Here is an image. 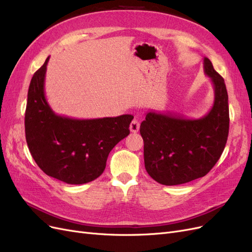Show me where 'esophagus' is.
<instances>
[{"label": "esophagus", "mask_w": 252, "mask_h": 252, "mask_svg": "<svg viewBox=\"0 0 252 252\" xmlns=\"http://www.w3.org/2000/svg\"><path fill=\"white\" fill-rule=\"evenodd\" d=\"M129 129H130L131 132H134V133L138 132L140 129V122L136 119H133L130 123V126H129Z\"/></svg>", "instance_id": "esophagus-1"}]
</instances>
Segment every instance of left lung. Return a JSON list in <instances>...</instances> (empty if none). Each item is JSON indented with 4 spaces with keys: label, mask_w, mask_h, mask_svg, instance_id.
I'll use <instances>...</instances> for the list:
<instances>
[{
    "label": "left lung",
    "mask_w": 252,
    "mask_h": 252,
    "mask_svg": "<svg viewBox=\"0 0 252 252\" xmlns=\"http://www.w3.org/2000/svg\"><path fill=\"white\" fill-rule=\"evenodd\" d=\"M204 72L215 88L212 108L201 119L148 111L140 132L144 162L159 184H185L207 174L222 156L229 132V107L224 79L204 58Z\"/></svg>",
    "instance_id": "obj_1"
}]
</instances>
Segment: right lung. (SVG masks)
<instances>
[{
	"instance_id": "obj_1",
	"label": "right lung",
	"mask_w": 252,
	"mask_h": 252,
	"mask_svg": "<svg viewBox=\"0 0 252 252\" xmlns=\"http://www.w3.org/2000/svg\"><path fill=\"white\" fill-rule=\"evenodd\" d=\"M49 57L30 82L25 134L30 154L49 177L71 185L100 177L112 148L130 133L133 116L77 120L58 116L44 93Z\"/></svg>"
}]
</instances>
